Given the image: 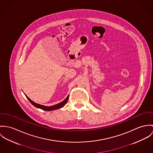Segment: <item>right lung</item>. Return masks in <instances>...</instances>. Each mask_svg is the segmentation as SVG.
<instances>
[{
    "label": "right lung",
    "instance_id": "add662e5",
    "mask_svg": "<svg viewBox=\"0 0 153 153\" xmlns=\"http://www.w3.org/2000/svg\"><path fill=\"white\" fill-rule=\"evenodd\" d=\"M26 97H27V99L29 100V101L31 102V104H32L34 107H37V108H40L42 110H45V111H51V110H56V109H58V108H62L63 107L68 101V96L66 99L65 100H64L63 101L57 104H56V105H52V106H45V105H41V104H37V103H36L34 102H33L32 100H30L26 95H25Z\"/></svg>",
    "mask_w": 153,
    "mask_h": 153
}]
</instances>
